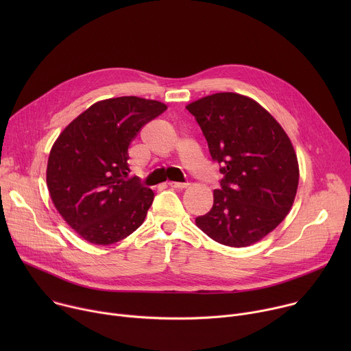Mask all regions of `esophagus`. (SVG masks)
Listing matches in <instances>:
<instances>
[{
  "label": "esophagus",
  "instance_id": "esophagus-1",
  "mask_svg": "<svg viewBox=\"0 0 351 351\" xmlns=\"http://www.w3.org/2000/svg\"><path fill=\"white\" fill-rule=\"evenodd\" d=\"M168 184H169L171 187L179 189V190H183V189H187V187H189V183H179V182H169Z\"/></svg>",
  "mask_w": 351,
  "mask_h": 351
}]
</instances>
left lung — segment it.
Listing matches in <instances>:
<instances>
[{"label": "left lung", "mask_w": 351, "mask_h": 351, "mask_svg": "<svg viewBox=\"0 0 351 351\" xmlns=\"http://www.w3.org/2000/svg\"><path fill=\"white\" fill-rule=\"evenodd\" d=\"M221 164V189L195 225L229 247L252 245L290 213L298 186L293 144L279 122L253 98L217 93L186 106Z\"/></svg>", "instance_id": "1"}]
</instances>
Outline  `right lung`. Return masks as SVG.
Masks as SVG:
<instances>
[{
  "mask_svg": "<svg viewBox=\"0 0 351 351\" xmlns=\"http://www.w3.org/2000/svg\"><path fill=\"white\" fill-rule=\"evenodd\" d=\"M168 107L134 95L97 101L58 136L47 162V187L64 221L86 241L112 244L133 233L154 191L126 179L128 148Z\"/></svg>",
  "mask_w": 351,
  "mask_h": 351,
  "instance_id": "1",
  "label": "right lung"
}]
</instances>
